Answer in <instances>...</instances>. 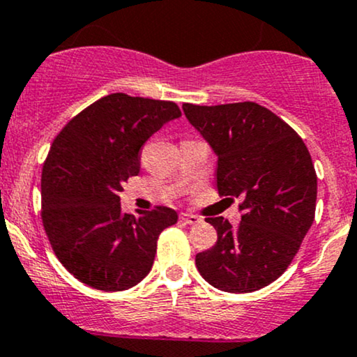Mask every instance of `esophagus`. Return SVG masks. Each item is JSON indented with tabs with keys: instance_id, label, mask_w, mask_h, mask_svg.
Returning a JSON list of instances; mask_svg holds the SVG:
<instances>
[{
	"instance_id": "34e87169",
	"label": "esophagus",
	"mask_w": 357,
	"mask_h": 357,
	"mask_svg": "<svg viewBox=\"0 0 357 357\" xmlns=\"http://www.w3.org/2000/svg\"><path fill=\"white\" fill-rule=\"evenodd\" d=\"M179 220L186 222V225H197V222H201L199 216H196V214H190V213H181Z\"/></svg>"
}]
</instances>
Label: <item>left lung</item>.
I'll use <instances>...</instances> for the list:
<instances>
[{
	"instance_id": "1",
	"label": "left lung",
	"mask_w": 357,
	"mask_h": 357,
	"mask_svg": "<svg viewBox=\"0 0 357 357\" xmlns=\"http://www.w3.org/2000/svg\"><path fill=\"white\" fill-rule=\"evenodd\" d=\"M183 111L218 156L220 195L243 199L236 227L222 216L206 218L218 241L197 252V271L226 293H252L271 284L314 221L317 178L306 144L257 102H184Z\"/></svg>"
}]
</instances>
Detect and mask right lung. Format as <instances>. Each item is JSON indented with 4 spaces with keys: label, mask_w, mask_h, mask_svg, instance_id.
I'll return each instance as SVG.
<instances>
[{
    "label": "right lung",
    "mask_w": 357,
    "mask_h": 357,
    "mask_svg": "<svg viewBox=\"0 0 357 357\" xmlns=\"http://www.w3.org/2000/svg\"><path fill=\"white\" fill-rule=\"evenodd\" d=\"M181 116L173 101L113 93L76 114L41 174V218L56 257L84 284L124 291L151 271L161 231L178 221L166 206L123 213L119 192L139 173V149Z\"/></svg>",
    "instance_id": "add662e5"
}]
</instances>
